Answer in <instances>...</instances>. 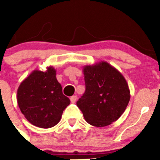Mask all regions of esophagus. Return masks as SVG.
Segmentation results:
<instances>
[{"label": "esophagus", "mask_w": 160, "mask_h": 160, "mask_svg": "<svg viewBox=\"0 0 160 160\" xmlns=\"http://www.w3.org/2000/svg\"><path fill=\"white\" fill-rule=\"evenodd\" d=\"M77 99H78V98H77L76 95H73V96H71V98H70V100H71V103H75L77 101Z\"/></svg>", "instance_id": "obj_1"}]
</instances>
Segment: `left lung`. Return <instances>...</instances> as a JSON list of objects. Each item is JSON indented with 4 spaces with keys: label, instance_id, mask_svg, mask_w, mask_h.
<instances>
[{
    "label": "left lung",
    "instance_id": "8db88e82",
    "mask_svg": "<svg viewBox=\"0 0 160 160\" xmlns=\"http://www.w3.org/2000/svg\"><path fill=\"white\" fill-rule=\"evenodd\" d=\"M86 91L77 105L86 122L104 127L117 120L130 100V90L120 71L107 62L86 65L82 69Z\"/></svg>",
    "mask_w": 160,
    "mask_h": 160
}]
</instances>
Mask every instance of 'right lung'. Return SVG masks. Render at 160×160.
I'll use <instances>...</instances> for the list:
<instances>
[{"instance_id":"obj_1","label":"right lung","mask_w":160,"mask_h":160,"mask_svg":"<svg viewBox=\"0 0 160 160\" xmlns=\"http://www.w3.org/2000/svg\"><path fill=\"white\" fill-rule=\"evenodd\" d=\"M52 66L47 71H33L20 83L17 102L22 113L29 122L43 128L58 123L70 99L62 93L61 84L56 79Z\"/></svg>"}]
</instances>
